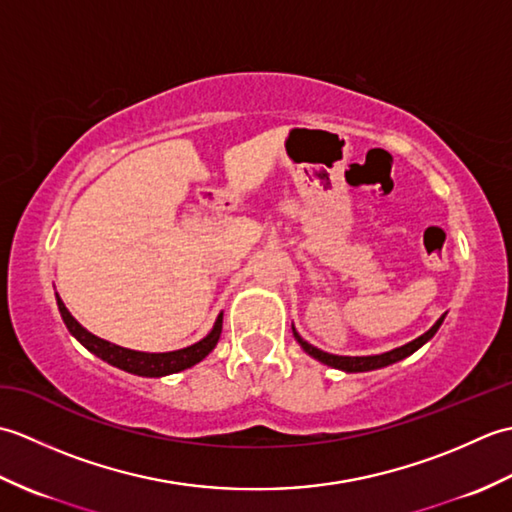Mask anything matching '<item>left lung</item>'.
I'll return each instance as SVG.
<instances>
[{
  "label": "left lung",
  "instance_id": "obj_1",
  "mask_svg": "<svg viewBox=\"0 0 512 512\" xmlns=\"http://www.w3.org/2000/svg\"><path fill=\"white\" fill-rule=\"evenodd\" d=\"M444 321V314L442 317L431 325V330L424 332L422 336H418V339H413L411 343L407 345H400L396 347V350L391 352H385V354H376V356H336V354H328L319 350V347L310 345L308 341H303L299 332L295 330V325H292V334H295L297 343L303 347V352H308L312 358H317V361H321L323 365H330L334 369H341V372H347V374H354V372H372V369H380V367H387L391 363H398L402 361V358H407L409 354H413L416 350H420V347L427 343L433 334L438 332V328Z\"/></svg>",
  "mask_w": 512,
  "mask_h": 512
}]
</instances>
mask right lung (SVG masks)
<instances>
[{"label": "right lung", "mask_w": 512, "mask_h": 512, "mask_svg": "<svg viewBox=\"0 0 512 512\" xmlns=\"http://www.w3.org/2000/svg\"><path fill=\"white\" fill-rule=\"evenodd\" d=\"M57 306H59L65 328L70 330V334L85 347V350H90L92 354L103 358L105 363L123 369V372L147 376V378L169 376V374L182 372V369L187 367H193L195 363H200L202 358L209 356V352L217 345V341H220V334H222V314H220V317L215 319L213 330L198 343L182 347V350H176V352H160V354L136 352V350H127V347H121V345H114L105 339H99L96 334L85 330L83 325L72 317L70 310L65 308V303L61 301L59 295H57Z\"/></svg>", "instance_id": "right-lung-1"}]
</instances>
